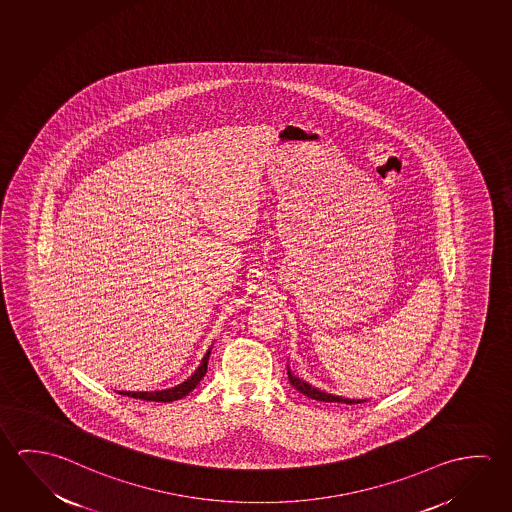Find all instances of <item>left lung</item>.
<instances>
[{
	"instance_id": "1",
	"label": "left lung",
	"mask_w": 512,
	"mask_h": 512,
	"mask_svg": "<svg viewBox=\"0 0 512 512\" xmlns=\"http://www.w3.org/2000/svg\"><path fill=\"white\" fill-rule=\"evenodd\" d=\"M287 375H289V380H291V384H293L294 389L305 394V396H309L312 400H318V402L337 403L366 402V400H353V398H344V396H337V394L325 393V391H321L318 387L310 386L309 382H305L302 378L294 377V373L291 371V368H287Z\"/></svg>"
}]
</instances>
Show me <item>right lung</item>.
Here are the masks:
<instances>
[{"instance_id":"add662e5","label":"right lung","mask_w":512,"mask_h":512,"mask_svg":"<svg viewBox=\"0 0 512 512\" xmlns=\"http://www.w3.org/2000/svg\"><path fill=\"white\" fill-rule=\"evenodd\" d=\"M210 350H212V346H210L207 353L203 355L202 362H200V366L198 369L194 371L191 377L187 378L185 382L182 384H178L175 387H169V389H162V391H118L119 394H123V396H132V398H139V400H146V402H175V400H180V398H184L187 394L193 391L194 387L200 384V380L205 377V373H207V364H209Z\"/></svg>"}]
</instances>
